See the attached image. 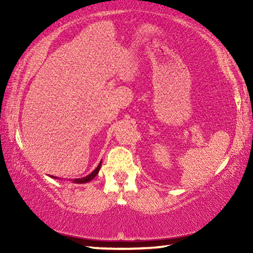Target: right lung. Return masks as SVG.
<instances>
[{"mask_svg":"<svg viewBox=\"0 0 253 253\" xmlns=\"http://www.w3.org/2000/svg\"><path fill=\"white\" fill-rule=\"evenodd\" d=\"M100 166H101V162H100L98 167H96V168L94 169V170H93L88 176H86V177H83V178H76L74 182H75V183H87V182H89V181H92V179L94 178L96 175H98L99 169H100Z\"/></svg>","mask_w":253,"mask_h":253,"instance_id":"add662e5","label":"right lung"}]
</instances>
